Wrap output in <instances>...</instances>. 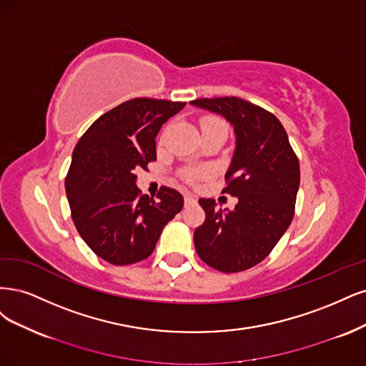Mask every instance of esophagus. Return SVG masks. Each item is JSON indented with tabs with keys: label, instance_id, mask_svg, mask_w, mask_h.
<instances>
[{
	"label": "esophagus",
	"instance_id": "obj_1",
	"mask_svg": "<svg viewBox=\"0 0 366 366\" xmlns=\"http://www.w3.org/2000/svg\"><path fill=\"white\" fill-rule=\"evenodd\" d=\"M184 202H185V205H193V204H196V199H194V196H192V194H187V196L184 197Z\"/></svg>",
	"mask_w": 366,
	"mask_h": 366
}]
</instances>
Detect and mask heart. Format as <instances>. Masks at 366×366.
I'll return each mask as SVG.
<instances>
[{"instance_id":"heart-1","label":"heart","mask_w":366,"mask_h":366,"mask_svg":"<svg viewBox=\"0 0 366 366\" xmlns=\"http://www.w3.org/2000/svg\"><path fill=\"white\" fill-rule=\"evenodd\" d=\"M219 124H223V122L219 120V119H213V117H209V119H205V120H202V123H200V126H202V131H204V129L214 127V126H219ZM200 173H202V172L194 170V169H187V170H184L182 176H184V179H187V181H193V179L197 178Z\"/></svg>"}]
</instances>
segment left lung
<instances>
[{"label":"left lung","instance_id":"obj_1","mask_svg":"<svg viewBox=\"0 0 366 366\" xmlns=\"http://www.w3.org/2000/svg\"><path fill=\"white\" fill-rule=\"evenodd\" d=\"M190 103L234 126L235 150L222 193L239 199L234 209H217L213 199H199L205 222L194 231L196 252L220 272H242L263 262L287 231L300 188V161L280 120L260 106L239 97Z\"/></svg>","mask_w":366,"mask_h":366}]
</instances>
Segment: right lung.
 <instances>
[{
	"mask_svg": "<svg viewBox=\"0 0 366 366\" xmlns=\"http://www.w3.org/2000/svg\"><path fill=\"white\" fill-rule=\"evenodd\" d=\"M182 102L132 99L103 114L74 147L65 190L80 237L104 262L134 264L147 258L184 197L162 187L157 199L141 194L137 172L157 161L161 126Z\"/></svg>",
	"mask_w": 366,
	"mask_h": 366,
	"instance_id": "1",
	"label": "right lung"
}]
</instances>
